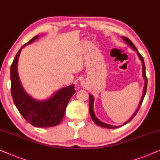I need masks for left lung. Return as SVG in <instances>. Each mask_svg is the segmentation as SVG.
Listing matches in <instances>:
<instances>
[{
	"instance_id": "1",
	"label": "left lung",
	"mask_w": 160,
	"mask_h": 160,
	"mask_svg": "<svg viewBox=\"0 0 160 160\" xmlns=\"http://www.w3.org/2000/svg\"><path fill=\"white\" fill-rule=\"evenodd\" d=\"M122 39L124 40V42H126L127 44H128L129 46L131 47L133 49V50H135L136 52H137L138 56H139V58H140V60L142 61V76H143L144 78V80H145V85H144V88H143V93H142V97L141 98V100H140V105L138 106V109L136 110V111L135 112V113L133 114V116L131 117L130 118H129V120H128L127 121V122H125L123 123V125H125L126 123H129V121L132 120V118L134 117L135 116V115L137 114V112H138V110H139L140 106L142 105V102L143 101V99H144V97L145 95H146V89H147V83H148V80H147V78H146V67H145V63H144V60H143V58H142V56L141 55H140V53L138 52V49L136 48V47L135 44L132 43V42L131 41L130 39H128V38L125 37H122ZM89 112H90V116L91 117V118H92V120L93 122H94L96 124H97L98 126L101 127H104V128H107V129H116V128H118V126L116 127V126H112V125H110V124H108V123H103L101 121H99V119H98L97 117H96L95 114H94V112H93V97L92 95L89 94Z\"/></svg>"
}]
</instances>
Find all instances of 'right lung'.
Instances as JSON below:
<instances>
[{"label":"right lung","mask_w":160,"mask_h":160,"mask_svg":"<svg viewBox=\"0 0 160 160\" xmlns=\"http://www.w3.org/2000/svg\"><path fill=\"white\" fill-rule=\"evenodd\" d=\"M39 36H36L25 44L15 55L11 65V93L14 103L19 112L28 122L34 127H55L59 124L64 116L66 108L74 94V85L65 87L55 93L50 99L38 101L29 96L23 89L18 73V61L22 48L31 44Z\"/></svg>","instance_id":"right-lung-1"}]
</instances>
